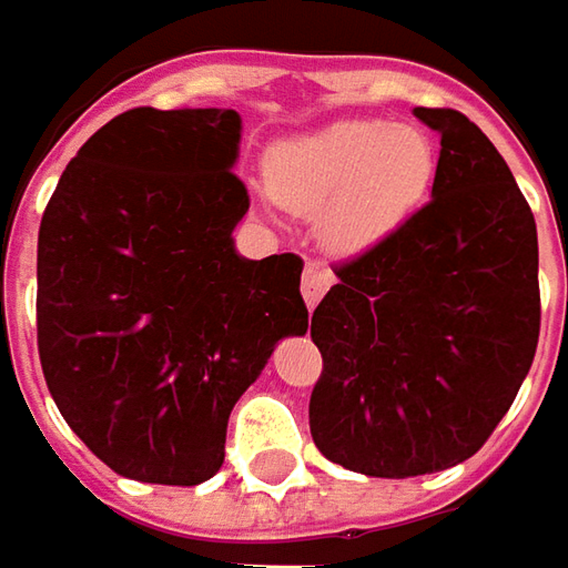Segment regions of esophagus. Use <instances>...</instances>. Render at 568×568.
I'll return each mask as SVG.
<instances>
[{
	"mask_svg": "<svg viewBox=\"0 0 568 568\" xmlns=\"http://www.w3.org/2000/svg\"><path fill=\"white\" fill-rule=\"evenodd\" d=\"M328 287H332V272H328L325 265H318V262H310V265L303 268V281H300V291H303L306 306L313 310L318 300L325 296Z\"/></svg>",
	"mask_w": 568,
	"mask_h": 568,
	"instance_id": "1",
	"label": "esophagus"
}]
</instances>
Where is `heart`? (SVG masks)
Returning <instances> with one entry per match:
<instances>
[{
	"label": "heart",
	"mask_w": 568,
	"mask_h": 568,
	"mask_svg": "<svg viewBox=\"0 0 568 568\" xmlns=\"http://www.w3.org/2000/svg\"><path fill=\"white\" fill-rule=\"evenodd\" d=\"M436 144L392 120H341L274 148L268 186L281 205L318 214L328 246L361 252L407 224L433 192Z\"/></svg>",
	"instance_id": "heart-1"
}]
</instances>
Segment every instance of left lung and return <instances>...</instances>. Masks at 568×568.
Listing matches in <instances>:
<instances>
[{
  "mask_svg": "<svg viewBox=\"0 0 568 568\" xmlns=\"http://www.w3.org/2000/svg\"><path fill=\"white\" fill-rule=\"evenodd\" d=\"M414 116L439 132L433 199L335 265L310 332L318 452L398 480L462 465L490 439L540 335L535 214L513 170L465 113Z\"/></svg>",
  "mask_w": 568,
  "mask_h": 568,
  "instance_id": "obj_1",
  "label": "left lung"
}]
</instances>
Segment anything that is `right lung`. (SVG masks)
I'll list each match as a JSON object with an SVG mask.
<instances>
[{
	"label": "right lung",
	"mask_w": 568,
	"mask_h": 568,
	"mask_svg": "<svg viewBox=\"0 0 568 568\" xmlns=\"http://www.w3.org/2000/svg\"><path fill=\"white\" fill-rule=\"evenodd\" d=\"M236 110L120 113L69 161L37 236V351L103 465L195 487L274 344L306 335L303 258H243Z\"/></svg>",
	"instance_id": "1"
}]
</instances>
